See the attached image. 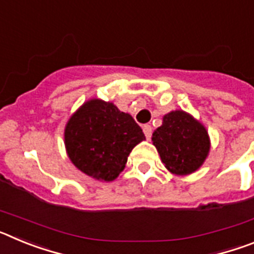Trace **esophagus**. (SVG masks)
I'll list each match as a JSON object with an SVG mask.
<instances>
[{"instance_id":"1","label":"esophagus","mask_w":254,"mask_h":254,"mask_svg":"<svg viewBox=\"0 0 254 254\" xmlns=\"http://www.w3.org/2000/svg\"><path fill=\"white\" fill-rule=\"evenodd\" d=\"M142 131H143V133H145V136H146L147 140H149V138L151 137V133H152L151 126H150V125L142 126Z\"/></svg>"}]
</instances>
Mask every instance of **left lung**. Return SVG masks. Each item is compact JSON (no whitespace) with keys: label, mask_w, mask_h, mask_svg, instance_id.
Masks as SVG:
<instances>
[{"label":"left lung","mask_w":254,"mask_h":254,"mask_svg":"<svg viewBox=\"0 0 254 254\" xmlns=\"http://www.w3.org/2000/svg\"><path fill=\"white\" fill-rule=\"evenodd\" d=\"M151 141L164 167L176 176H188L197 172L211 149L205 126L182 109L172 111L163 117V123L154 131Z\"/></svg>","instance_id":"8db88e82"}]
</instances>
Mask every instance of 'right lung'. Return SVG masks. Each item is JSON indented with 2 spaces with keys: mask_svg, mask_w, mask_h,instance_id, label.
<instances>
[{
  "mask_svg": "<svg viewBox=\"0 0 254 254\" xmlns=\"http://www.w3.org/2000/svg\"><path fill=\"white\" fill-rule=\"evenodd\" d=\"M64 134L71 163L100 182H112L120 176L129 152L145 140L131 114L96 98L86 100L69 117Z\"/></svg>",
  "mask_w": 254,
  "mask_h": 254,
  "instance_id": "add662e5",
  "label": "right lung"
}]
</instances>
